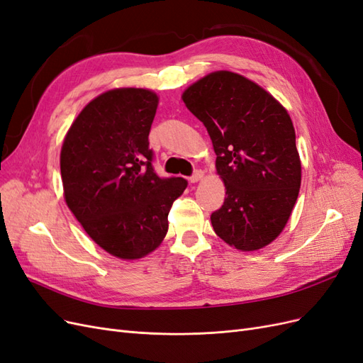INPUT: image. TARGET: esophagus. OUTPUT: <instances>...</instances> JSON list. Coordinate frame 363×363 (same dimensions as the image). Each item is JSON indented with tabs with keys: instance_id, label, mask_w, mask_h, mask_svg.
Masks as SVG:
<instances>
[{
	"instance_id": "obj_1",
	"label": "esophagus",
	"mask_w": 363,
	"mask_h": 363,
	"mask_svg": "<svg viewBox=\"0 0 363 363\" xmlns=\"http://www.w3.org/2000/svg\"><path fill=\"white\" fill-rule=\"evenodd\" d=\"M203 177H204V172L199 169V171L194 172V175H192V177H191L189 180H191V183H199V182L203 180Z\"/></svg>"
}]
</instances>
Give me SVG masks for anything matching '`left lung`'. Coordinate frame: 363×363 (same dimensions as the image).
Returning a JSON list of instances; mask_svg holds the SVG:
<instances>
[{"mask_svg":"<svg viewBox=\"0 0 363 363\" xmlns=\"http://www.w3.org/2000/svg\"><path fill=\"white\" fill-rule=\"evenodd\" d=\"M204 124L225 186L212 213L215 233L240 251L269 245L286 225L301 184L292 119L276 98L247 77L215 71L182 94Z\"/></svg>","mask_w":363,"mask_h":363,"instance_id":"8db88e82","label":"left lung"}]
</instances>
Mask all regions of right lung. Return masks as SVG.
<instances>
[{
  "mask_svg": "<svg viewBox=\"0 0 363 363\" xmlns=\"http://www.w3.org/2000/svg\"><path fill=\"white\" fill-rule=\"evenodd\" d=\"M157 106L150 89L106 91L83 107L62 144L67 206L98 247L123 260L145 257L162 244L169 208L188 186L182 177H157L151 167L148 135Z\"/></svg>",
  "mask_w": 363,
  "mask_h": 363,
  "instance_id": "1",
  "label": "right lung"
}]
</instances>
